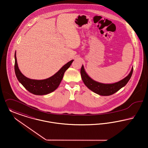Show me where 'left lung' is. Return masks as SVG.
<instances>
[{
  "label": "left lung",
  "instance_id": "left-lung-1",
  "mask_svg": "<svg viewBox=\"0 0 148 148\" xmlns=\"http://www.w3.org/2000/svg\"><path fill=\"white\" fill-rule=\"evenodd\" d=\"M132 72L133 67L126 77L117 82L112 84H103L93 80L86 72L84 65L82 66L81 69V75L84 84L93 92L101 96H110L116 92L127 84L132 77Z\"/></svg>",
  "mask_w": 148,
  "mask_h": 148
}]
</instances>
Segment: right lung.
I'll list each match as a JSON object with an SVG mask.
<instances>
[{
  "label": "right lung",
  "instance_id": "right-lung-1",
  "mask_svg": "<svg viewBox=\"0 0 148 148\" xmlns=\"http://www.w3.org/2000/svg\"><path fill=\"white\" fill-rule=\"evenodd\" d=\"M14 58V70L18 80L27 90L36 95H47L56 90L60 85L64 72L70 67L73 61V60H72L65 64L60 70L50 77L44 79H33L25 77L19 70L16 57V51Z\"/></svg>",
  "mask_w": 148,
  "mask_h": 148
}]
</instances>
